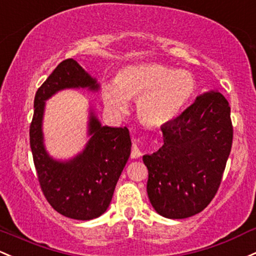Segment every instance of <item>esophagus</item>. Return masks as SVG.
Returning a JSON list of instances; mask_svg holds the SVG:
<instances>
[{"mask_svg": "<svg viewBox=\"0 0 256 256\" xmlns=\"http://www.w3.org/2000/svg\"><path fill=\"white\" fill-rule=\"evenodd\" d=\"M141 156H142L141 150H140V147L136 144V143H134V144H132V150H131V158L137 159V158H141Z\"/></svg>", "mask_w": 256, "mask_h": 256, "instance_id": "obj_1", "label": "esophagus"}]
</instances>
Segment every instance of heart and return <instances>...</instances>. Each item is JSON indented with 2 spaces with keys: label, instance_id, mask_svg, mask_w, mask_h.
Returning a JSON list of instances; mask_svg holds the SVG:
<instances>
[{
  "label": "heart",
  "instance_id": "obj_1",
  "mask_svg": "<svg viewBox=\"0 0 256 256\" xmlns=\"http://www.w3.org/2000/svg\"><path fill=\"white\" fill-rule=\"evenodd\" d=\"M194 92L196 80L188 72L150 63L122 70L114 85L104 87L103 100L115 113H125L128 100H138L140 119L150 126H162L181 113Z\"/></svg>",
  "mask_w": 256,
  "mask_h": 256
}]
</instances>
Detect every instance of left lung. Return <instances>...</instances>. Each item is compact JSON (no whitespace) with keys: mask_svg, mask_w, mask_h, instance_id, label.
Segmentation results:
<instances>
[{"mask_svg":"<svg viewBox=\"0 0 256 256\" xmlns=\"http://www.w3.org/2000/svg\"><path fill=\"white\" fill-rule=\"evenodd\" d=\"M162 132V147L143 156L148 198L164 218H190L209 206L222 181L233 141L231 108L220 92L204 94Z\"/></svg>","mask_w":256,"mask_h":256,"instance_id":"1","label":"left lung"}]
</instances>
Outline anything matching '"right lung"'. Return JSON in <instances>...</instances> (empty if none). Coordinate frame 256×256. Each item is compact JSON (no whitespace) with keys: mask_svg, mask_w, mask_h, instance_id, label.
<instances>
[{"mask_svg":"<svg viewBox=\"0 0 256 256\" xmlns=\"http://www.w3.org/2000/svg\"><path fill=\"white\" fill-rule=\"evenodd\" d=\"M69 87L98 90L96 80L72 58L63 60L36 91L30 124V147L38 184L50 206L74 220H92L110 204L122 171L131 153L128 128L100 126L90 122V138L85 150L68 162L50 158L42 144V114L44 100Z\"/></svg>","mask_w":256,"mask_h":256,"instance_id":"add662e5","label":"right lung"}]
</instances>
